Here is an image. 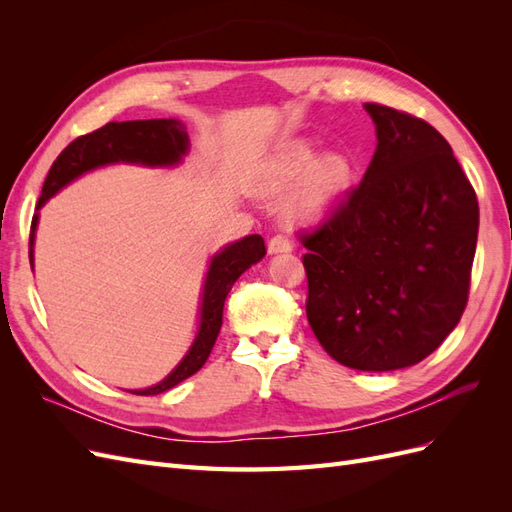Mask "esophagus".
Masks as SVG:
<instances>
[{
  "instance_id": "1",
  "label": "esophagus",
  "mask_w": 512,
  "mask_h": 512,
  "mask_svg": "<svg viewBox=\"0 0 512 512\" xmlns=\"http://www.w3.org/2000/svg\"><path fill=\"white\" fill-rule=\"evenodd\" d=\"M290 250H292V243L286 235H275L269 241V254H284V252H290Z\"/></svg>"
}]
</instances>
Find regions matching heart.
I'll return each mask as SVG.
<instances>
[{
	"instance_id": "b5f03b06",
	"label": "heart",
	"mask_w": 512,
	"mask_h": 512,
	"mask_svg": "<svg viewBox=\"0 0 512 512\" xmlns=\"http://www.w3.org/2000/svg\"><path fill=\"white\" fill-rule=\"evenodd\" d=\"M354 166L344 153H327L299 138L277 149L256 173V190L262 196H280L294 185L284 213L297 226H314L342 207L352 185Z\"/></svg>"
}]
</instances>
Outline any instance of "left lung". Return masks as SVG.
I'll return each mask as SVG.
<instances>
[{
    "label": "left lung",
    "mask_w": 512,
    "mask_h": 512,
    "mask_svg": "<svg viewBox=\"0 0 512 512\" xmlns=\"http://www.w3.org/2000/svg\"><path fill=\"white\" fill-rule=\"evenodd\" d=\"M376 153L363 181L307 247V320L337 363L393 371L421 363L466 309L478 200L427 121L365 104Z\"/></svg>",
    "instance_id": "left-lung-1"
}]
</instances>
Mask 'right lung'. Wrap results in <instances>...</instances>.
<instances>
[{"mask_svg":"<svg viewBox=\"0 0 512 512\" xmlns=\"http://www.w3.org/2000/svg\"><path fill=\"white\" fill-rule=\"evenodd\" d=\"M190 151V138L179 119H145V121H111L100 130L79 136L53 162L49 175L44 179L42 194L36 205L32 220V235H29V262L34 267V241L38 228V211L49 198L81 175L108 164H141V166H177L185 153ZM267 254L265 239L260 235L243 237L241 241L228 243L209 262V271L203 284V299H200L198 331L190 350L185 352L179 365L170 374L149 386V389L132 391L134 395H158L173 389L209 359L211 348L222 329L224 301L228 292L252 265H256Z\"/></svg>","mask_w":512,"mask_h":512,"instance_id":"add662e5","label":"right lung"}]
</instances>
